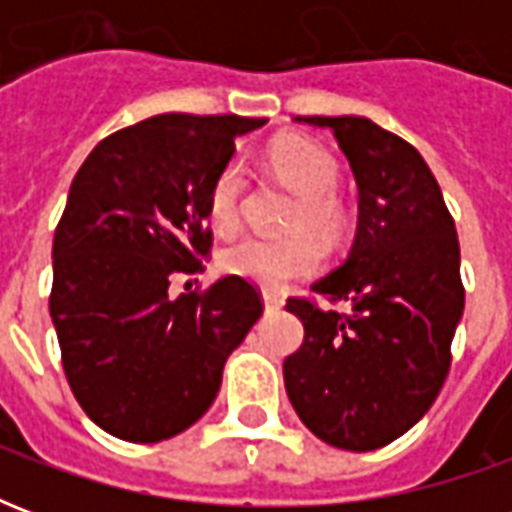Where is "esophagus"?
<instances>
[{
    "label": "esophagus",
    "instance_id": "34e87169",
    "mask_svg": "<svg viewBox=\"0 0 512 512\" xmlns=\"http://www.w3.org/2000/svg\"><path fill=\"white\" fill-rule=\"evenodd\" d=\"M263 304H266V310H279L285 304V296L274 293V290H263Z\"/></svg>",
    "mask_w": 512,
    "mask_h": 512
}]
</instances>
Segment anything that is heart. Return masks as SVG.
Here are the masks:
<instances>
[{"label": "heart", "instance_id": "obj_1", "mask_svg": "<svg viewBox=\"0 0 512 512\" xmlns=\"http://www.w3.org/2000/svg\"><path fill=\"white\" fill-rule=\"evenodd\" d=\"M268 164L290 191L299 194L288 216L285 238H241L227 246L219 266L233 277H244L260 288H282L290 279L310 277L321 266V246H337L348 230V211L334 194L340 167L326 147L304 136H279L268 147ZM244 167L230 161L219 169L208 191V219L219 235L235 233L241 219Z\"/></svg>", "mask_w": 512, "mask_h": 512}]
</instances>
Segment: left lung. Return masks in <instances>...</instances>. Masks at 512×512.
<instances>
[{
  "mask_svg": "<svg viewBox=\"0 0 512 512\" xmlns=\"http://www.w3.org/2000/svg\"><path fill=\"white\" fill-rule=\"evenodd\" d=\"M332 128L359 186L351 255L312 290L348 312L293 296L304 343L285 359V389L326 444L367 452L414 428L450 373L463 315L461 246L417 147L367 117H296Z\"/></svg>",
  "mask_w": 512,
  "mask_h": 512,
  "instance_id": "obj_1",
  "label": "left lung"
}]
</instances>
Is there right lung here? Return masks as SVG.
<instances>
[{
    "mask_svg": "<svg viewBox=\"0 0 512 512\" xmlns=\"http://www.w3.org/2000/svg\"><path fill=\"white\" fill-rule=\"evenodd\" d=\"M238 115L147 117L84 158L54 233L49 310L65 378L98 428L134 444L178 436L211 408L227 356L263 315L244 277L169 293L211 255L208 191Z\"/></svg>",
    "mask_w": 512,
    "mask_h": 512,
    "instance_id": "1",
    "label": "right lung"
}]
</instances>
